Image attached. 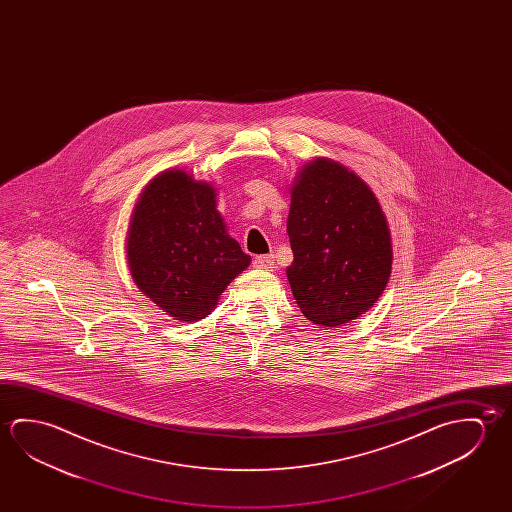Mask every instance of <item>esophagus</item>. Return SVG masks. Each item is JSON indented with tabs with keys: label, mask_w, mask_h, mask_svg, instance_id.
I'll return each mask as SVG.
<instances>
[{
	"label": "esophagus",
	"mask_w": 512,
	"mask_h": 512,
	"mask_svg": "<svg viewBox=\"0 0 512 512\" xmlns=\"http://www.w3.org/2000/svg\"><path fill=\"white\" fill-rule=\"evenodd\" d=\"M253 266L259 269H266V271H273L275 268V257L273 255H259L253 259Z\"/></svg>",
	"instance_id": "34e87169"
}]
</instances>
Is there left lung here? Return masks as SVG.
Segmentation results:
<instances>
[{"label": "left lung", "mask_w": 512, "mask_h": 512, "mask_svg": "<svg viewBox=\"0 0 512 512\" xmlns=\"http://www.w3.org/2000/svg\"><path fill=\"white\" fill-rule=\"evenodd\" d=\"M287 268L294 300L319 327H341L377 302L391 275V234L380 203L353 171L316 159L291 193Z\"/></svg>", "instance_id": "1"}]
</instances>
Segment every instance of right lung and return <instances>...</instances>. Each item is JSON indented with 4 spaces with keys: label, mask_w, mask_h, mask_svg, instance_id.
Wrapping results in <instances>:
<instances>
[{
    "label": "right lung",
    "mask_w": 512,
    "mask_h": 512,
    "mask_svg": "<svg viewBox=\"0 0 512 512\" xmlns=\"http://www.w3.org/2000/svg\"><path fill=\"white\" fill-rule=\"evenodd\" d=\"M126 253L137 287L180 321L209 316L219 294L252 260L227 234L214 189L180 169L162 173L144 189Z\"/></svg>",
    "instance_id": "obj_1"
}]
</instances>
